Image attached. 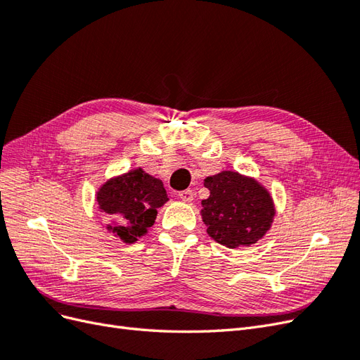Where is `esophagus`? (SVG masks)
<instances>
[{"instance_id":"obj_1","label":"esophagus","mask_w":360,"mask_h":360,"mask_svg":"<svg viewBox=\"0 0 360 360\" xmlns=\"http://www.w3.org/2000/svg\"><path fill=\"white\" fill-rule=\"evenodd\" d=\"M179 198L184 202H192L193 201V192L191 189L181 191V192H179Z\"/></svg>"}]
</instances>
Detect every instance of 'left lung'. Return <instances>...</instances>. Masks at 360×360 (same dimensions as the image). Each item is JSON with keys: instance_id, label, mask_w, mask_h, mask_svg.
Returning a JSON list of instances; mask_svg holds the SVG:
<instances>
[{"instance_id": "left-lung-1", "label": "left lung", "mask_w": 360, "mask_h": 360, "mask_svg": "<svg viewBox=\"0 0 360 360\" xmlns=\"http://www.w3.org/2000/svg\"><path fill=\"white\" fill-rule=\"evenodd\" d=\"M210 197L201 201V217L214 242L234 249L263 238L276 214L270 192L254 177L222 171L204 179Z\"/></svg>"}]
</instances>
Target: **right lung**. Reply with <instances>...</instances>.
I'll use <instances>...</instances> for the list:
<instances>
[{
	"mask_svg": "<svg viewBox=\"0 0 360 360\" xmlns=\"http://www.w3.org/2000/svg\"><path fill=\"white\" fill-rule=\"evenodd\" d=\"M162 180L143 168L106 180L96 192L99 210L106 214V230L123 243H135L155 224L158 209L168 201Z\"/></svg>",
	"mask_w": 360,
	"mask_h": 360,
	"instance_id": "1",
	"label": "right lung"
}]
</instances>
